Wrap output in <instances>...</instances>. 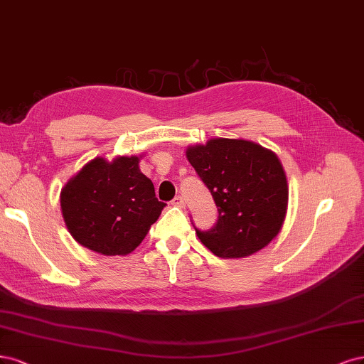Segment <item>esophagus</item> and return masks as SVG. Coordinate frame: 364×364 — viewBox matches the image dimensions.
Segmentation results:
<instances>
[{
	"label": "esophagus",
	"instance_id": "obj_1",
	"mask_svg": "<svg viewBox=\"0 0 364 364\" xmlns=\"http://www.w3.org/2000/svg\"><path fill=\"white\" fill-rule=\"evenodd\" d=\"M171 204L175 207H184V199H183V196H175L171 201Z\"/></svg>",
	"mask_w": 364,
	"mask_h": 364
}]
</instances>
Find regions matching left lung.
<instances>
[{
  "mask_svg": "<svg viewBox=\"0 0 364 364\" xmlns=\"http://www.w3.org/2000/svg\"><path fill=\"white\" fill-rule=\"evenodd\" d=\"M186 157L218 207L213 228L195 227L210 251L224 259H240L277 237L287 212L289 187L272 151L250 140L218 137L189 146Z\"/></svg>",
  "mask_w": 364,
  "mask_h": 364,
  "instance_id": "1",
  "label": "left lung"
}]
</instances>
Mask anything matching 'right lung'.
Instances as JSON below:
<instances>
[{"label": "right lung", "instance_id": "add662e5", "mask_svg": "<svg viewBox=\"0 0 364 364\" xmlns=\"http://www.w3.org/2000/svg\"><path fill=\"white\" fill-rule=\"evenodd\" d=\"M165 203L140 172L139 157L93 159L60 193L65 224L85 248L102 255H127L142 243Z\"/></svg>", "mask_w": 364, "mask_h": 364}]
</instances>
